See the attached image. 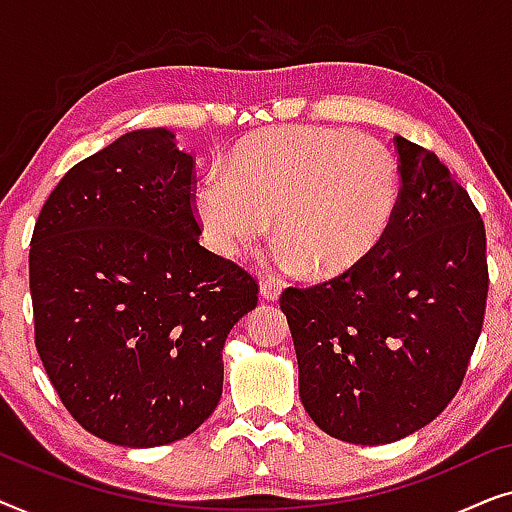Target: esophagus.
Segmentation results:
<instances>
[{"mask_svg": "<svg viewBox=\"0 0 512 512\" xmlns=\"http://www.w3.org/2000/svg\"><path fill=\"white\" fill-rule=\"evenodd\" d=\"M279 293H282V286L275 284V282H270V279H263V282H261V296L265 300H270V303H277Z\"/></svg>", "mask_w": 512, "mask_h": 512, "instance_id": "34e87169", "label": "esophagus"}]
</instances>
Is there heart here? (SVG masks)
Here are the masks:
<instances>
[{"label":"heart","instance_id":"b5f03b06","mask_svg":"<svg viewBox=\"0 0 512 512\" xmlns=\"http://www.w3.org/2000/svg\"><path fill=\"white\" fill-rule=\"evenodd\" d=\"M398 202L401 172L387 146L314 125L242 137L226 172H209L193 195L216 254H244L277 216V263L312 279L359 268L387 237Z\"/></svg>","mask_w":512,"mask_h":512}]
</instances>
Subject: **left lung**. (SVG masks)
<instances>
[{
  "label": "left lung",
  "mask_w": 512,
  "mask_h": 512,
  "mask_svg": "<svg viewBox=\"0 0 512 512\" xmlns=\"http://www.w3.org/2000/svg\"><path fill=\"white\" fill-rule=\"evenodd\" d=\"M394 146L401 202L380 247L279 298L307 415L354 445L396 443L447 408L487 305V237L466 188L433 151L405 137Z\"/></svg>",
  "instance_id": "obj_1"
}]
</instances>
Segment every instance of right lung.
Masks as SVG:
<instances>
[{"instance_id": "add662e5", "label": "right lung", "mask_w": 512, "mask_h": 512, "mask_svg": "<svg viewBox=\"0 0 512 512\" xmlns=\"http://www.w3.org/2000/svg\"><path fill=\"white\" fill-rule=\"evenodd\" d=\"M193 167L167 128L125 132L60 179L34 226L37 352L107 443L191 436L219 405L230 328L258 303L254 277L200 247Z\"/></svg>"}]
</instances>
